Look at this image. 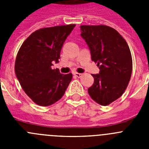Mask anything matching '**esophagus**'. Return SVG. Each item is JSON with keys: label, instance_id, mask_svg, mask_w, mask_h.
Instances as JSON below:
<instances>
[{"label": "esophagus", "instance_id": "esophagus-1", "mask_svg": "<svg viewBox=\"0 0 149 149\" xmlns=\"http://www.w3.org/2000/svg\"><path fill=\"white\" fill-rule=\"evenodd\" d=\"M74 75L76 76L77 77H78V78H80V77H81L83 76V74H81V73H77V72H76V73L74 74Z\"/></svg>", "mask_w": 149, "mask_h": 149}]
</instances>
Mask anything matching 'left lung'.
Returning <instances> with one entry per match:
<instances>
[{
  "label": "left lung",
  "mask_w": 149,
  "mask_h": 149,
  "mask_svg": "<svg viewBox=\"0 0 149 149\" xmlns=\"http://www.w3.org/2000/svg\"><path fill=\"white\" fill-rule=\"evenodd\" d=\"M81 30L92 60L100 69L99 74H92L94 84L88 93L96 103L106 106L121 97L128 85L132 73L131 51L122 36L108 26L82 25Z\"/></svg>",
  "instance_id": "left-lung-1"
}]
</instances>
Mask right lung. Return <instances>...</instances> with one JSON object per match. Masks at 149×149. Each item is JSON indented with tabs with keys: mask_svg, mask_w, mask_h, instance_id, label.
Returning a JSON list of instances; mask_svg holds the SVG:
<instances>
[{
	"mask_svg": "<svg viewBox=\"0 0 149 149\" xmlns=\"http://www.w3.org/2000/svg\"><path fill=\"white\" fill-rule=\"evenodd\" d=\"M75 24L45 27L36 30L21 46L16 56L15 72L22 89L40 106L53 104L65 93L72 74H63L52 69L59 63L60 51Z\"/></svg>",
	"mask_w": 149,
	"mask_h": 149,
	"instance_id": "right-lung-1",
	"label": "right lung"
}]
</instances>
